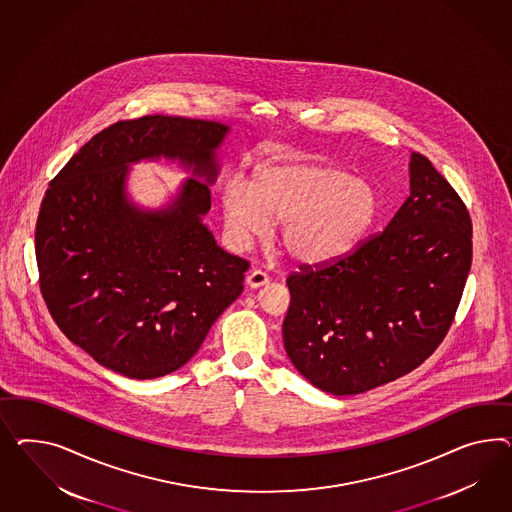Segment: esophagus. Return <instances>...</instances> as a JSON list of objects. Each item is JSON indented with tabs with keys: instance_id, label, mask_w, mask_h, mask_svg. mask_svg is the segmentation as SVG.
<instances>
[{
	"instance_id": "1",
	"label": "esophagus",
	"mask_w": 512,
	"mask_h": 512,
	"mask_svg": "<svg viewBox=\"0 0 512 512\" xmlns=\"http://www.w3.org/2000/svg\"><path fill=\"white\" fill-rule=\"evenodd\" d=\"M246 281H248V285L251 289H259V287H263V285H266V283L270 281V277H268V274L263 272V270H251L248 277H246Z\"/></svg>"
}]
</instances>
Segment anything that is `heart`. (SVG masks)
Here are the masks:
<instances>
[{
  "label": "heart",
  "instance_id": "b5f03b06",
  "mask_svg": "<svg viewBox=\"0 0 512 512\" xmlns=\"http://www.w3.org/2000/svg\"><path fill=\"white\" fill-rule=\"evenodd\" d=\"M225 229L236 246L270 235L279 223L283 248L296 261L328 263L356 248L380 212L369 180L343 167L289 154L257 167L253 182L231 179L221 192Z\"/></svg>",
  "mask_w": 512,
  "mask_h": 512
}]
</instances>
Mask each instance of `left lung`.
Masks as SVG:
<instances>
[{"instance_id":"obj_1","label":"left lung","mask_w":512,"mask_h":512,"mask_svg":"<svg viewBox=\"0 0 512 512\" xmlns=\"http://www.w3.org/2000/svg\"><path fill=\"white\" fill-rule=\"evenodd\" d=\"M471 218L427 156L382 233L287 277L283 343L318 389L358 395L412 373L449 332L470 274Z\"/></svg>"}]
</instances>
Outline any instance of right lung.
Returning <instances> with one entry per match:
<instances>
[{
  "label": "right lung",
  "instance_id": "right-lung-1",
  "mask_svg": "<svg viewBox=\"0 0 512 512\" xmlns=\"http://www.w3.org/2000/svg\"><path fill=\"white\" fill-rule=\"evenodd\" d=\"M227 126L145 115L100 130L50 182L35 227L42 298L59 330L115 373L177 371L244 289L249 263L201 223ZM166 155L195 167L167 211L125 199V167Z\"/></svg>",
  "mask_w": 512,
  "mask_h": 512
}]
</instances>
